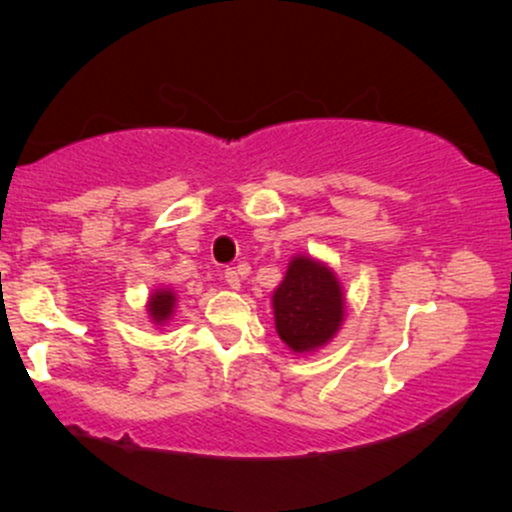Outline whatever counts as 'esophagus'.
I'll return each mask as SVG.
<instances>
[{"mask_svg":"<svg viewBox=\"0 0 512 512\" xmlns=\"http://www.w3.org/2000/svg\"><path fill=\"white\" fill-rule=\"evenodd\" d=\"M223 279H226V284L231 286V289H240V276L236 269H226V272H223Z\"/></svg>","mask_w":512,"mask_h":512,"instance_id":"34e87169","label":"esophagus"}]
</instances>
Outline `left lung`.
Listing matches in <instances>:
<instances>
[{"instance_id":"8db88e82","label":"left lung","mask_w":512,"mask_h":512,"mask_svg":"<svg viewBox=\"0 0 512 512\" xmlns=\"http://www.w3.org/2000/svg\"><path fill=\"white\" fill-rule=\"evenodd\" d=\"M274 325L293 354L322 349L344 320L342 284L325 262L298 255L272 296Z\"/></svg>"}]
</instances>
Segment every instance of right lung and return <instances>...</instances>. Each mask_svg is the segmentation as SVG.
I'll list each match as a JSON object with an SVG mask.
<instances>
[{
  "instance_id": "obj_1",
  "label": "right lung",
  "mask_w": 512,
  "mask_h": 512,
  "mask_svg": "<svg viewBox=\"0 0 512 512\" xmlns=\"http://www.w3.org/2000/svg\"><path fill=\"white\" fill-rule=\"evenodd\" d=\"M175 303H178V298H175V293L170 289H156L151 293L149 298V317L154 325H166L170 320V315H173L175 310Z\"/></svg>"
}]
</instances>
